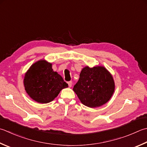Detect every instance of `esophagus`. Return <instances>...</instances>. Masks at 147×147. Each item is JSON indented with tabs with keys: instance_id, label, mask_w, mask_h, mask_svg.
<instances>
[{
	"instance_id": "1",
	"label": "esophagus",
	"mask_w": 147,
	"mask_h": 147,
	"mask_svg": "<svg viewBox=\"0 0 147 147\" xmlns=\"http://www.w3.org/2000/svg\"><path fill=\"white\" fill-rule=\"evenodd\" d=\"M67 84L69 85V87H71L72 86V82L71 81H69V82H67Z\"/></svg>"
}]
</instances>
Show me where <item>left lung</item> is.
I'll return each mask as SVG.
<instances>
[{
    "instance_id": "left-lung-1",
    "label": "left lung",
    "mask_w": 147,
    "mask_h": 147,
    "mask_svg": "<svg viewBox=\"0 0 147 147\" xmlns=\"http://www.w3.org/2000/svg\"><path fill=\"white\" fill-rule=\"evenodd\" d=\"M114 90L113 77L102 66L83 68L73 87L82 104L90 108L105 105L110 99Z\"/></svg>"
}]
</instances>
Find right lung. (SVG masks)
Listing matches in <instances>:
<instances>
[{"label": "right lung", "mask_w": 147, "mask_h": 147, "mask_svg": "<svg viewBox=\"0 0 147 147\" xmlns=\"http://www.w3.org/2000/svg\"><path fill=\"white\" fill-rule=\"evenodd\" d=\"M24 82L28 96L39 103L52 101L62 89L68 87L62 77L53 71L51 64L44 60L31 65Z\"/></svg>", "instance_id": "add662e5"}]
</instances>
